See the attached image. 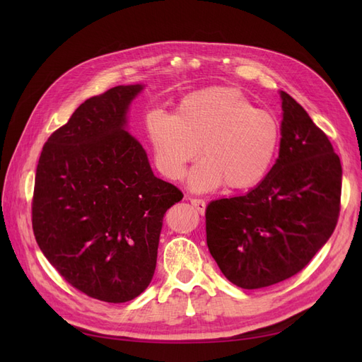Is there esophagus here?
<instances>
[{"mask_svg": "<svg viewBox=\"0 0 362 362\" xmlns=\"http://www.w3.org/2000/svg\"><path fill=\"white\" fill-rule=\"evenodd\" d=\"M190 202H192V205L196 208V210H198V213H199V214H204V213H205V206H206V204H205V201H204V199L192 198V199H190Z\"/></svg>", "mask_w": 362, "mask_h": 362, "instance_id": "esophagus-1", "label": "esophagus"}]
</instances>
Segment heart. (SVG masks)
I'll return each instance as SVG.
<instances>
[{"instance_id": "obj_1", "label": "heart", "mask_w": 362, "mask_h": 362, "mask_svg": "<svg viewBox=\"0 0 362 362\" xmlns=\"http://www.w3.org/2000/svg\"><path fill=\"white\" fill-rule=\"evenodd\" d=\"M146 129L158 170L178 181L198 156L189 177L194 192L226 184L249 190L267 177L278 157L281 125L275 115L255 108L231 87H208L182 98L175 116L152 112Z\"/></svg>"}]
</instances>
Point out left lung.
<instances>
[{
	"label": "left lung",
	"mask_w": 362,
	"mask_h": 362,
	"mask_svg": "<svg viewBox=\"0 0 362 362\" xmlns=\"http://www.w3.org/2000/svg\"><path fill=\"white\" fill-rule=\"evenodd\" d=\"M279 157L255 189L211 201L206 245L223 275L255 290L299 273L329 240L341 206V163L300 104L281 92Z\"/></svg>",
	"instance_id": "left-lung-1"
}]
</instances>
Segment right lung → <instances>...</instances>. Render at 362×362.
Wrapping results in <instances>:
<instances>
[{
	"label": "right lung",
	"mask_w": 362,
	"mask_h": 362,
	"mask_svg": "<svg viewBox=\"0 0 362 362\" xmlns=\"http://www.w3.org/2000/svg\"><path fill=\"white\" fill-rule=\"evenodd\" d=\"M141 86H116L86 100L43 145L31 223L43 255L89 298L122 303L154 276L163 216L182 199L151 170L125 131Z\"/></svg>",
	"instance_id": "right-lung-1"
}]
</instances>
